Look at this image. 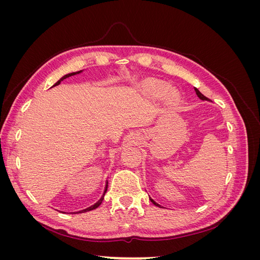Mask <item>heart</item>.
Returning a JSON list of instances; mask_svg holds the SVG:
<instances>
[{
    "label": "heart",
    "instance_id": "obj_1",
    "mask_svg": "<svg viewBox=\"0 0 260 260\" xmlns=\"http://www.w3.org/2000/svg\"><path fill=\"white\" fill-rule=\"evenodd\" d=\"M142 90L147 96L152 99H162L168 95V99L172 104H177L180 101V95L177 92L171 91L170 93H169L171 90V86L164 81L148 79L143 82Z\"/></svg>",
    "mask_w": 260,
    "mask_h": 260
}]
</instances>
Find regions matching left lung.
I'll return each instance as SVG.
<instances>
[{
    "label": "left lung",
    "instance_id": "obj_1",
    "mask_svg": "<svg viewBox=\"0 0 260 260\" xmlns=\"http://www.w3.org/2000/svg\"><path fill=\"white\" fill-rule=\"evenodd\" d=\"M195 92H196V94H198V96H199L201 100H203V101H210V100H209V99H207L206 96H204L203 94H202V93H201V92H200L198 89H196V88H195ZM149 201H151V202L154 204L155 206H157V207H161V206L159 205V204H157V203H156L154 200H152L151 198H149Z\"/></svg>",
    "mask_w": 260,
    "mask_h": 260
}]
</instances>
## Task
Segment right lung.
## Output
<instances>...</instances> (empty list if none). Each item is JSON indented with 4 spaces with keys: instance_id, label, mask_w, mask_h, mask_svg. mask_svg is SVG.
<instances>
[{
    "instance_id": "right-lung-1",
    "label": "right lung",
    "mask_w": 260,
    "mask_h": 260,
    "mask_svg": "<svg viewBox=\"0 0 260 260\" xmlns=\"http://www.w3.org/2000/svg\"><path fill=\"white\" fill-rule=\"evenodd\" d=\"M81 73V70H80V72H77V73H72V74H68V75H65L64 77H62V78H60V79L56 82V83H55L53 86H55V85H58L59 83H60V81H62V80H64V79H66V78H68V77H72V76H74V75H77V74H80ZM107 182H106V186H105V191H104V193H103V196H102V198L100 199V201L99 202H96L95 204H94V205H92V206H90V207H88V208H86V209H83V210H80V211H78V212H79V214H81V212H85V211H90V210H93V209H95V208H98L100 205H101V204H102V202H103V200H104V195H105V193H106V191H107ZM78 212H77V214H78ZM74 214H76V212H74Z\"/></svg>"
}]
</instances>
